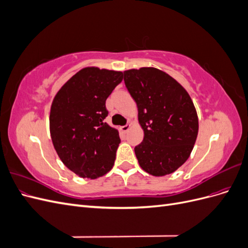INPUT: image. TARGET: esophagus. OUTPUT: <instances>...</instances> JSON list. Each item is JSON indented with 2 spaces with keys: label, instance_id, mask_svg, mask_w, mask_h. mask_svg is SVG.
Listing matches in <instances>:
<instances>
[{
  "label": "esophagus",
  "instance_id": "esophagus-1",
  "mask_svg": "<svg viewBox=\"0 0 248 248\" xmlns=\"http://www.w3.org/2000/svg\"><path fill=\"white\" fill-rule=\"evenodd\" d=\"M130 127H131V125H130V124L124 125V126H122V127H121V131H123V132H127V131H128V130L130 129Z\"/></svg>",
  "mask_w": 248,
  "mask_h": 248
}]
</instances>
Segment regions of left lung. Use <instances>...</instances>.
Instances as JSON below:
<instances>
[{
	"label": "left lung",
	"instance_id": "obj_1",
	"mask_svg": "<svg viewBox=\"0 0 248 248\" xmlns=\"http://www.w3.org/2000/svg\"><path fill=\"white\" fill-rule=\"evenodd\" d=\"M125 86L137 102L144 140L134 148L140 168L161 177L188 159L199 132L196 108L186 90L154 67L124 71Z\"/></svg>",
	"mask_w": 248,
	"mask_h": 248
}]
</instances>
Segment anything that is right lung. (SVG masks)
Wrapping results in <instances>:
<instances>
[{
    "instance_id": "right-lung-1",
    "label": "right lung",
    "mask_w": 248,
    "mask_h": 248,
    "mask_svg": "<svg viewBox=\"0 0 248 248\" xmlns=\"http://www.w3.org/2000/svg\"><path fill=\"white\" fill-rule=\"evenodd\" d=\"M123 79L122 71L86 67L67 80L51 103L49 130L60 159L81 178L108 172L120 144L119 131L104 119L108 97Z\"/></svg>"
}]
</instances>
